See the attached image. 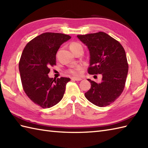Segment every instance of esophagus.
Here are the masks:
<instances>
[{
	"label": "esophagus",
	"mask_w": 148,
	"mask_h": 148,
	"mask_svg": "<svg viewBox=\"0 0 148 148\" xmlns=\"http://www.w3.org/2000/svg\"><path fill=\"white\" fill-rule=\"evenodd\" d=\"M71 79H72V80H75V81H81V80H82V79H81V78H79V77H72Z\"/></svg>",
	"instance_id": "esophagus-1"
}]
</instances>
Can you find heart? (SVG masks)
I'll return each mask as SVG.
<instances>
[{"mask_svg":"<svg viewBox=\"0 0 148 148\" xmlns=\"http://www.w3.org/2000/svg\"><path fill=\"white\" fill-rule=\"evenodd\" d=\"M78 46H81V45L79 43H77V42H72L71 45H70V48L71 49L72 48H76V47ZM81 69V67H79V66H77V67H74L73 69H71L70 71H69V72L71 73L72 74L74 75V76H77V75H79V71Z\"/></svg>","mask_w":148,"mask_h":148,"instance_id":"obj_1","label":"heart"}]
</instances>
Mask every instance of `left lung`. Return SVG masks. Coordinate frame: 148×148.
I'll list each match as a JSON object with an SVG mask.
<instances>
[{
  "instance_id": "obj_1",
  "label": "left lung",
  "mask_w": 148,
  "mask_h": 148,
  "mask_svg": "<svg viewBox=\"0 0 148 148\" xmlns=\"http://www.w3.org/2000/svg\"><path fill=\"white\" fill-rule=\"evenodd\" d=\"M77 37L89 50L88 73L102 76L100 83L88 79L91 88L84 95L94 105L108 106L124 89L128 71L125 49L118 40L103 32Z\"/></svg>"
}]
</instances>
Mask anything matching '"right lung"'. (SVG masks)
I'll return each instance as SVG.
<instances>
[{"instance_id":"1","label":"right lung","mask_w":148,"mask_h":148,"mask_svg":"<svg viewBox=\"0 0 148 148\" xmlns=\"http://www.w3.org/2000/svg\"><path fill=\"white\" fill-rule=\"evenodd\" d=\"M71 38L60 33L40 34L27 44L22 53L19 71L22 86L29 98L42 108H49L64 97L69 77H49L50 66L56 65V54L63 43Z\"/></svg>"}]
</instances>
